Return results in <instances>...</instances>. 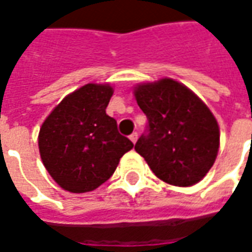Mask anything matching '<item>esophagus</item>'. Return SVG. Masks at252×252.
<instances>
[{"label":"esophagus","instance_id":"1","mask_svg":"<svg viewBox=\"0 0 252 252\" xmlns=\"http://www.w3.org/2000/svg\"><path fill=\"white\" fill-rule=\"evenodd\" d=\"M129 139H131V142L135 144V143L137 142V132H133V133H131V135H129Z\"/></svg>","mask_w":252,"mask_h":252}]
</instances>
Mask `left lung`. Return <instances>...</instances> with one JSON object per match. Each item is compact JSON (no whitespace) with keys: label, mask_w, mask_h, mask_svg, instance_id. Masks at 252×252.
<instances>
[{"label":"left lung","mask_w":252,"mask_h":252,"mask_svg":"<svg viewBox=\"0 0 252 252\" xmlns=\"http://www.w3.org/2000/svg\"><path fill=\"white\" fill-rule=\"evenodd\" d=\"M135 98L147 116V133L135 144L159 180L175 186L200 182L216 160L220 131L209 108L170 78L140 83Z\"/></svg>","instance_id":"1"}]
</instances>
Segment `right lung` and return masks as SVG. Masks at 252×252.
Wrapping results in <instances>:
<instances>
[{
	"instance_id": "1",
	"label": "right lung",
	"mask_w": 252,
	"mask_h": 252,
	"mask_svg": "<svg viewBox=\"0 0 252 252\" xmlns=\"http://www.w3.org/2000/svg\"><path fill=\"white\" fill-rule=\"evenodd\" d=\"M113 94L108 83H88L66 95L39 132L43 164L62 189L86 193L115 173L120 158L133 143L117 131L106 115Z\"/></svg>"
}]
</instances>
